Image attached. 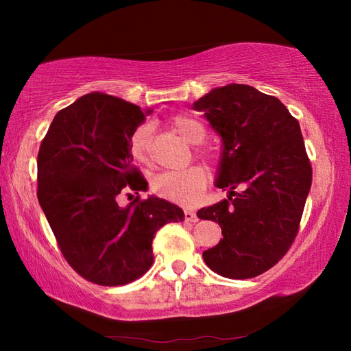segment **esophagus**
<instances>
[{
    "label": "esophagus",
    "mask_w": 351,
    "mask_h": 351,
    "mask_svg": "<svg viewBox=\"0 0 351 351\" xmlns=\"http://www.w3.org/2000/svg\"><path fill=\"white\" fill-rule=\"evenodd\" d=\"M184 214H185V220H187V221H193V223H195V221H197V220H199V217H197V214H196V213H193V211H185Z\"/></svg>",
    "instance_id": "esophagus-1"
}]
</instances>
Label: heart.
<instances>
[{
  "label": "heart",
  "mask_w": 351,
  "mask_h": 351,
  "mask_svg": "<svg viewBox=\"0 0 351 351\" xmlns=\"http://www.w3.org/2000/svg\"><path fill=\"white\" fill-rule=\"evenodd\" d=\"M173 128L190 143H200L205 138V128L195 119L176 116L171 119ZM130 152L138 162H146L151 154V128L141 126L132 134ZM206 184V173L202 167L190 166L184 170L162 171L152 180V190L160 197L181 206L196 205Z\"/></svg>",
  "instance_id": "obj_1"
}]
</instances>
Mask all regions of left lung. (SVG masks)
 I'll use <instances>...</instances> for the list:
<instances>
[{"label": "left lung", "instance_id": "8db88e82", "mask_svg": "<svg viewBox=\"0 0 351 351\" xmlns=\"http://www.w3.org/2000/svg\"><path fill=\"white\" fill-rule=\"evenodd\" d=\"M191 108L221 138L215 187L228 190V199L197 211L223 235L204 261L223 278H255L285 255L299 230L312 182L300 125L278 98L245 84L215 87Z\"/></svg>", "mask_w": 351, "mask_h": 351}]
</instances>
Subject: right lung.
<instances>
[{"instance_id":"obj_1","label":"right lung","mask_w":351,"mask_h":351,"mask_svg":"<svg viewBox=\"0 0 351 351\" xmlns=\"http://www.w3.org/2000/svg\"><path fill=\"white\" fill-rule=\"evenodd\" d=\"M152 110L106 93L58 111L37 155V199L66 261L98 285H125L154 263L152 240L184 211L149 196L126 206L119 195L147 191L132 167V134Z\"/></svg>"}]
</instances>
